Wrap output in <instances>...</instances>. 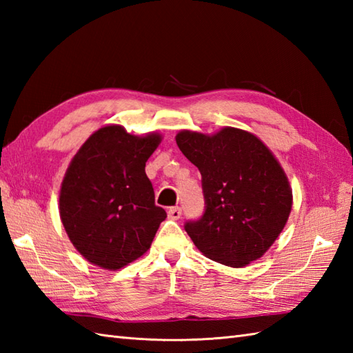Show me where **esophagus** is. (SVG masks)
Returning a JSON list of instances; mask_svg holds the SVG:
<instances>
[{"label": "esophagus", "instance_id": "obj_1", "mask_svg": "<svg viewBox=\"0 0 353 353\" xmlns=\"http://www.w3.org/2000/svg\"><path fill=\"white\" fill-rule=\"evenodd\" d=\"M181 215H182V209L179 206H172L168 209V216L171 220H179L181 219Z\"/></svg>", "mask_w": 353, "mask_h": 353}]
</instances>
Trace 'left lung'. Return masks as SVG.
<instances>
[{
	"mask_svg": "<svg viewBox=\"0 0 353 353\" xmlns=\"http://www.w3.org/2000/svg\"><path fill=\"white\" fill-rule=\"evenodd\" d=\"M181 152L199 168L205 212L185 230L206 258L244 267L261 258L285 228L292 205L288 179L254 134L224 127L219 133H177Z\"/></svg>",
	"mask_w": 353,
	"mask_h": 353,
	"instance_id": "8db88e82",
	"label": "left lung"
}]
</instances>
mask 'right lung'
Segmentation results:
<instances>
[{"mask_svg": "<svg viewBox=\"0 0 353 353\" xmlns=\"http://www.w3.org/2000/svg\"><path fill=\"white\" fill-rule=\"evenodd\" d=\"M162 137H134L121 125L92 133L63 177L59 212L79 253L92 264L118 270L152 245L167 212L154 205L145 162Z\"/></svg>", "mask_w": 353, "mask_h": 353, "instance_id": "1", "label": "right lung"}]
</instances>
